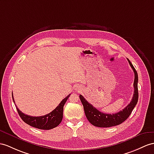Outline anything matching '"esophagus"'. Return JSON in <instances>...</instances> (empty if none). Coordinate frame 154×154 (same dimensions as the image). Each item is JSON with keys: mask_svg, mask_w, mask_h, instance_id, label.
<instances>
[{"mask_svg": "<svg viewBox=\"0 0 154 154\" xmlns=\"http://www.w3.org/2000/svg\"><path fill=\"white\" fill-rule=\"evenodd\" d=\"M76 90H78V91H81L82 88L80 87V86H77V87L76 88Z\"/></svg>", "mask_w": 154, "mask_h": 154, "instance_id": "obj_1", "label": "esophagus"}]
</instances>
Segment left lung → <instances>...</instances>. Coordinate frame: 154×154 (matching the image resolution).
<instances>
[{"label": "left lung", "mask_w": 154, "mask_h": 154, "mask_svg": "<svg viewBox=\"0 0 154 154\" xmlns=\"http://www.w3.org/2000/svg\"><path fill=\"white\" fill-rule=\"evenodd\" d=\"M127 60H128L129 65L131 68L133 69L134 73L133 84L134 94L130 103L122 110L113 114L103 113V112H101L97 110L94 106H93L92 104L88 103L83 96L80 95L79 97L84 106L86 118L93 125L99 127H110L121 124L122 123L125 121L129 118L134 108L135 107L138 99V74L132 63L128 59Z\"/></svg>", "instance_id": "left-lung-1"}]
</instances>
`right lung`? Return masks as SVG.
<instances>
[{"label": "right lung", "instance_id": "obj_1", "mask_svg": "<svg viewBox=\"0 0 154 154\" xmlns=\"http://www.w3.org/2000/svg\"><path fill=\"white\" fill-rule=\"evenodd\" d=\"M70 94L66 97L59 105L56 107L55 109L46 115L42 116H31L29 115H26L21 112L18 108L16 106L17 110L19 115L21 117L24 122L27 124L31 125L35 128L43 130H49L54 128L58 126L60 123L61 122L63 119V106H64L66 101L68 100V98ZM12 99L14 103L15 101L14 99L13 93H12Z\"/></svg>", "mask_w": 154, "mask_h": 154}]
</instances>
